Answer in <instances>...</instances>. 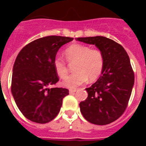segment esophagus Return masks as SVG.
Here are the masks:
<instances>
[{
	"label": "esophagus",
	"instance_id": "34e87169",
	"mask_svg": "<svg viewBox=\"0 0 146 146\" xmlns=\"http://www.w3.org/2000/svg\"><path fill=\"white\" fill-rule=\"evenodd\" d=\"M76 91H77V89H70V90H69V93H70V94L74 93L76 92Z\"/></svg>",
	"mask_w": 146,
	"mask_h": 146
}]
</instances>
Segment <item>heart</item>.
I'll return each mask as SVG.
<instances>
[{"label": "heart", "mask_w": 146, "mask_h": 146, "mask_svg": "<svg viewBox=\"0 0 146 146\" xmlns=\"http://www.w3.org/2000/svg\"><path fill=\"white\" fill-rule=\"evenodd\" d=\"M66 60L74 62V74L69 76L62 82L63 86L74 89L88 80H96L102 71L104 59L99 50L91 49L82 44H72L64 51ZM54 68L58 75L64 79L67 75V67L65 62L56 58L54 60Z\"/></svg>", "instance_id": "obj_1"}]
</instances>
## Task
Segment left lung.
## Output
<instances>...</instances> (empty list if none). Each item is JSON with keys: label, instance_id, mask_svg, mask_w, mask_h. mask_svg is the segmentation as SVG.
Returning a JSON list of instances; mask_svg holds the SVG:
<instances>
[{"label": "left lung", "instance_id": "obj_1", "mask_svg": "<svg viewBox=\"0 0 146 146\" xmlns=\"http://www.w3.org/2000/svg\"><path fill=\"white\" fill-rule=\"evenodd\" d=\"M77 41L95 45L104 59L102 75L90 88L88 98L80 103L82 115L90 123L106 125L125 111L135 82L129 55L122 46L104 36L80 37Z\"/></svg>", "mask_w": 146, "mask_h": 146}]
</instances>
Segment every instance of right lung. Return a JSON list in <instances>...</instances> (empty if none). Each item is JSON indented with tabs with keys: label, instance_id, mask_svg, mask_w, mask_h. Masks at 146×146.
I'll return each instance as SVG.
<instances>
[{
	"label": "right lung",
	"instance_id": "add662e5",
	"mask_svg": "<svg viewBox=\"0 0 146 146\" xmlns=\"http://www.w3.org/2000/svg\"><path fill=\"white\" fill-rule=\"evenodd\" d=\"M73 39L45 36L27 44L18 54L12 69L11 94L20 112L30 121L46 123L58 114L69 91L47 86L58 81L54 68L58 51Z\"/></svg>",
	"mask_w": 146,
	"mask_h": 146
}]
</instances>
